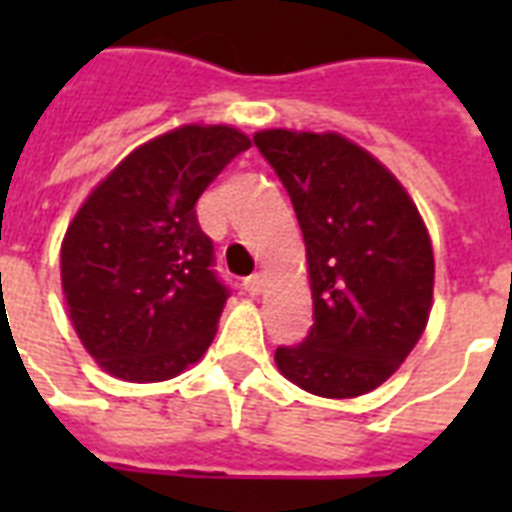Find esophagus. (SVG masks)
<instances>
[{
	"label": "esophagus",
	"instance_id": "34e87169",
	"mask_svg": "<svg viewBox=\"0 0 512 512\" xmlns=\"http://www.w3.org/2000/svg\"><path fill=\"white\" fill-rule=\"evenodd\" d=\"M241 287L247 289L249 295H257V292L263 289V276H260V273H252V276H247V279L241 281Z\"/></svg>",
	"mask_w": 512,
	"mask_h": 512
}]
</instances>
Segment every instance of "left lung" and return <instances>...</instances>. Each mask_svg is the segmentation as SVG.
Masks as SVG:
<instances>
[{
	"instance_id": "left-lung-1",
	"label": "left lung",
	"mask_w": 512,
	"mask_h": 512,
	"mask_svg": "<svg viewBox=\"0 0 512 512\" xmlns=\"http://www.w3.org/2000/svg\"><path fill=\"white\" fill-rule=\"evenodd\" d=\"M255 146L292 199L313 295L311 332L276 348V366L316 396L369 393L428 324L433 249L420 212L372 154L335 132L263 130Z\"/></svg>"
}]
</instances>
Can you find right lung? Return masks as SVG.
Here are the masks:
<instances>
[{
    "label": "right lung",
    "mask_w": 512,
    "mask_h": 512,
    "mask_svg": "<svg viewBox=\"0 0 512 512\" xmlns=\"http://www.w3.org/2000/svg\"><path fill=\"white\" fill-rule=\"evenodd\" d=\"M249 148L225 124H185L135 148L87 196L60 249L68 316L114 377L159 382L199 361L228 287L196 201Z\"/></svg>",
    "instance_id": "right-lung-1"
}]
</instances>
